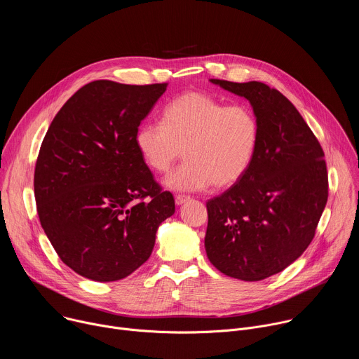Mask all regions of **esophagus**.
I'll return each mask as SVG.
<instances>
[{
	"label": "esophagus",
	"instance_id": "1",
	"mask_svg": "<svg viewBox=\"0 0 359 359\" xmlns=\"http://www.w3.org/2000/svg\"><path fill=\"white\" fill-rule=\"evenodd\" d=\"M189 200H190V197H189V196H184V194H176V196H175V201H176L177 206H180V204H183V203H186V201H189Z\"/></svg>",
	"mask_w": 359,
	"mask_h": 359
}]
</instances>
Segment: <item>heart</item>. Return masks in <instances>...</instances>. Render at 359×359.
<instances>
[{
	"instance_id": "b5f03b06",
	"label": "heart",
	"mask_w": 359,
	"mask_h": 359,
	"mask_svg": "<svg viewBox=\"0 0 359 359\" xmlns=\"http://www.w3.org/2000/svg\"><path fill=\"white\" fill-rule=\"evenodd\" d=\"M135 144L146 166L156 173L169 172L183 155L186 162L166 179L170 189L230 187L244 177L257 155L260 123L245 105H227L191 90L163 108L162 125L143 123Z\"/></svg>"
}]
</instances>
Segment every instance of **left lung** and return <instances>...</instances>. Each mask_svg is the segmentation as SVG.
I'll return each instance as SVG.
<instances>
[{
    "instance_id": "8db88e82",
    "label": "left lung",
    "mask_w": 359,
    "mask_h": 359,
    "mask_svg": "<svg viewBox=\"0 0 359 359\" xmlns=\"http://www.w3.org/2000/svg\"><path fill=\"white\" fill-rule=\"evenodd\" d=\"M210 82L250 102L260 144L244 177L206 203L204 247L223 274L260 281L294 263L316 236L328 198L324 151L277 89L257 81Z\"/></svg>"
}]
</instances>
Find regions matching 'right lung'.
Here are the masks:
<instances>
[{
    "mask_svg": "<svg viewBox=\"0 0 359 359\" xmlns=\"http://www.w3.org/2000/svg\"><path fill=\"white\" fill-rule=\"evenodd\" d=\"M166 88L93 81L67 100L42 140L34 175L39 222L60 259L85 278L132 274L175 213L172 193L135 144Z\"/></svg>",
    "mask_w": 359,
    "mask_h": 359,
    "instance_id": "obj_1",
    "label": "right lung"
}]
</instances>
